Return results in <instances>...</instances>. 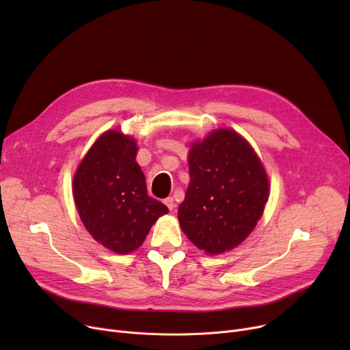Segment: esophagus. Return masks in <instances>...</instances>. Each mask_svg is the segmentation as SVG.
<instances>
[{
    "label": "esophagus",
    "mask_w": 350,
    "mask_h": 350,
    "mask_svg": "<svg viewBox=\"0 0 350 350\" xmlns=\"http://www.w3.org/2000/svg\"><path fill=\"white\" fill-rule=\"evenodd\" d=\"M164 204L169 207L170 211H173V210L176 208V201H174L173 197H167V198H165V200H164Z\"/></svg>",
    "instance_id": "obj_1"
}]
</instances>
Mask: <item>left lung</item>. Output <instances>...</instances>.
<instances>
[{
	"label": "left lung",
	"mask_w": 350,
	"mask_h": 350,
	"mask_svg": "<svg viewBox=\"0 0 350 350\" xmlns=\"http://www.w3.org/2000/svg\"><path fill=\"white\" fill-rule=\"evenodd\" d=\"M190 183L178 207L189 240L207 254L240 245L255 228L269 196L264 165L250 143L218 129L189 152Z\"/></svg>",
	"instance_id": "left-lung-1"
}]
</instances>
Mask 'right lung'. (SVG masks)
<instances>
[{
	"label": "right lung",
	"mask_w": 350,
	"mask_h": 350,
	"mask_svg": "<svg viewBox=\"0 0 350 350\" xmlns=\"http://www.w3.org/2000/svg\"><path fill=\"white\" fill-rule=\"evenodd\" d=\"M137 144L119 131L105 132L90 147L73 177V198L85 228L107 250H137L169 208L149 197L136 163Z\"/></svg>",
	"instance_id": "right-lung-1"
}]
</instances>
